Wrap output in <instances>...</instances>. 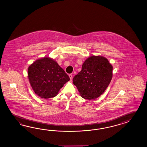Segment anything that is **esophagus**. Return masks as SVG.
Here are the masks:
<instances>
[{
	"mask_svg": "<svg viewBox=\"0 0 147 147\" xmlns=\"http://www.w3.org/2000/svg\"><path fill=\"white\" fill-rule=\"evenodd\" d=\"M69 77H70V80L72 81V78H73V77H72V74H69Z\"/></svg>",
	"mask_w": 147,
	"mask_h": 147,
	"instance_id": "obj_1",
	"label": "esophagus"
}]
</instances>
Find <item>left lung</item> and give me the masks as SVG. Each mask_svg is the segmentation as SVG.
Here are the masks:
<instances>
[{"label": "left lung", "instance_id": "1", "mask_svg": "<svg viewBox=\"0 0 147 147\" xmlns=\"http://www.w3.org/2000/svg\"><path fill=\"white\" fill-rule=\"evenodd\" d=\"M113 66L101 56H92L82 65V69L74 77L73 83L81 96L95 99L104 93L113 77Z\"/></svg>", "mask_w": 147, "mask_h": 147}]
</instances>
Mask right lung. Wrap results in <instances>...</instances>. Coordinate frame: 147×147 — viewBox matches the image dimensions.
I'll use <instances>...</instances> for the list:
<instances>
[{"label": "right lung", "instance_id": "right-lung-1", "mask_svg": "<svg viewBox=\"0 0 147 147\" xmlns=\"http://www.w3.org/2000/svg\"><path fill=\"white\" fill-rule=\"evenodd\" d=\"M28 72L34 93L43 98L56 96L61 88L70 80L64 70L50 57L36 61L29 67Z\"/></svg>", "mask_w": 147, "mask_h": 147}]
</instances>
